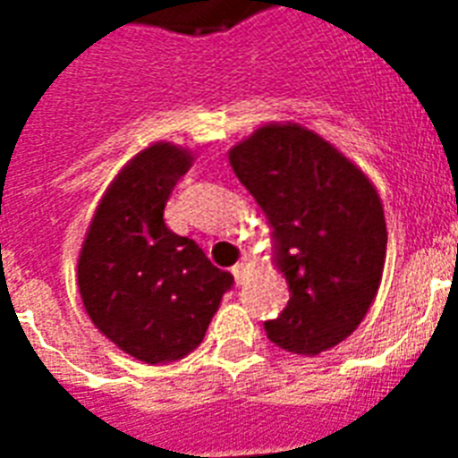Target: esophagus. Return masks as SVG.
Segmentation results:
<instances>
[{
	"label": "esophagus",
	"instance_id": "esophagus-1",
	"mask_svg": "<svg viewBox=\"0 0 458 458\" xmlns=\"http://www.w3.org/2000/svg\"><path fill=\"white\" fill-rule=\"evenodd\" d=\"M247 276H250V261H247V259L233 266V278H235L237 285H242L244 280H247Z\"/></svg>",
	"mask_w": 458,
	"mask_h": 458
}]
</instances>
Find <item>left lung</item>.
<instances>
[{
  "instance_id": "8db88e82",
  "label": "left lung",
  "mask_w": 458,
  "mask_h": 458,
  "mask_svg": "<svg viewBox=\"0 0 458 458\" xmlns=\"http://www.w3.org/2000/svg\"><path fill=\"white\" fill-rule=\"evenodd\" d=\"M268 218L276 266L290 285L273 344L316 356L366 318L383 280L387 228L369 175L300 123H266L228 152Z\"/></svg>"
}]
</instances>
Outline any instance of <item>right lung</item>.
Listing matches in <instances>:
<instances>
[{
  "mask_svg": "<svg viewBox=\"0 0 458 458\" xmlns=\"http://www.w3.org/2000/svg\"><path fill=\"white\" fill-rule=\"evenodd\" d=\"M190 165L192 152L171 142L135 154L106 187L78 257L89 320L145 363L190 354L233 285L199 244L165 228V201Z\"/></svg>",
  "mask_w": 458,
  "mask_h": 458,
  "instance_id": "1",
  "label": "right lung"
}]
</instances>
